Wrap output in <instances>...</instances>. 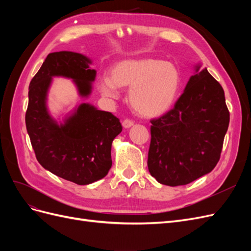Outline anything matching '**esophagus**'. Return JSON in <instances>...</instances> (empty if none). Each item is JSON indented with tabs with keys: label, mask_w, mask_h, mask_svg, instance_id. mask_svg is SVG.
I'll list each match as a JSON object with an SVG mask.
<instances>
[{
	"label": "esophagus",
	"mask_w": 251,
	"mask_h": 251,
	"mask_svg": "<svg viewBox=\"0 0 251 251\" xmlns=\"http://www.w3.org/2000/svg\"><path fill=\"white\" fill-rule=\"evenodd\" d=\"M133 125H134V121L131 120V119H125V120L123 121V126H124L125 128L131 127Z\"/></svg>",
	"instance_id": "1"
}]
</instances>
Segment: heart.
Returning <instances> with one entry per match:
<instances>
[{
    "instance_id": "b5f03b06",
    "label": "heart",
    "mask_w": 251,
    "mask_h": 251,
    "mask_svg": "<svg viewBox=\"0 0 251 251\" xmlns=\"http://www.w3.org/2000/svg\"><path fill=\"white\" fill-rule=\"evenodd\" d=\"M101 93L116 97L118 88H130L128 100L143 117L160 116L173 105L180 88V73L172 63L157 58H131L114 64L109 77L98 82Z\"/></svg>"
}]
</instances>
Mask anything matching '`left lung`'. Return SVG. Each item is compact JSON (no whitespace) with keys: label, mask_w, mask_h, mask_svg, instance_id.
Instances as JSON below:
<instances>
[{"label":"left lung","mask_w":251,"mask_h":251,"mask_svg":"<svg viewBox=\"0 0 251 251\" xmlns=\"http://www.w3.org/2000/svg\"><path fill=\"white\" fill-rule=\"evenodd\" d=\"M199 69L174 108L151 120L148 168L164 185L191 183L214 170L221 156L229 111L222 86Z\"/></svg>","instance_id":"1"}]
</instances>
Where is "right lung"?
I'll return each mask as SVG.
<instances>
[{
	"instance_id": "obj_1",
	"label": "right lung",
	"mask_w": 251,
	"mask_h": 251,
	"mask_svg": "<svg viewBox=\"0 0 251 251\" xmlns=\"http://www.w3.org/2000/svg\"><path fill=\"white\" fill-rule=\"evenodd\" d=\"M91 60L71 51L48 54L29 85L26 127L37 161L44 169L78 185H87L107 176L112 166L111 148L123 131L112 113L81 103L73 115L57 125L46 108L52 76L72 78L79 94L91 93L96 71Z\"/></svg>"
}]
</instances>
